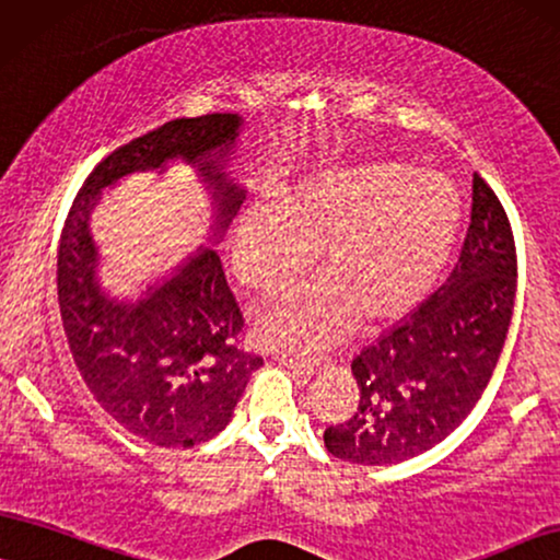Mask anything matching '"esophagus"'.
I'll list each match as a JSON object with an SVG mask.
<instances>
[{"instance_id": "obj_1", "label": "esophagus", "mask_w": 560, "mask_h": 560, "mask_svg": "<svg viewBox=\"0 0 560 560\" xmlns=\"http://www.w3.org/2000/svg\"><path fill=\"white\" fill-rule=\"evenodd\" d=\"M276 362L287 370H292L296 374H313L317 370V359H304V357H289V353H281L276 357Z\"/></svg>"}]
</instances>
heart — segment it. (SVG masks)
<instances>
[{"instance_id": "1", "label": "heart", "mask_w": 560, "mask_h": 560, "mask_svg": "<svg viewBox=\"0 0 560 560\" xmlns=\"http://www.w3.org/2000/svg\"><path fill=\"white\" fill-rule=\"evenodd\" d=\"M459 224L457 188L402 160L310 175L281 201L258 196L232 235L237 279L276 294L307 271L315 250L323 271L260 310L258 341L313 351L341 338L353 320L364 330L400 320L444 271Z\"/></svg>"}]
</instances>
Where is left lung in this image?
<instances>
[{
    "label": "left lung",
    "mask_w": 560,
    "mask_h": 560,
    "mask_svg": "<svg viewBox=\"0 0 560 560\" xmlns=\"http://www.w3.org/2000/svg\"><path fill=\"white\" fill-rule=\"evenodd\" d=\"M514 294L512 224L476 173L457 266L421 307L353 359L359 402L349 421L325 429L330 455L357 465H393L447 439L497 370Z\"/></svg>",
    "instance_id": "left-lung-1"
}]
</instances>
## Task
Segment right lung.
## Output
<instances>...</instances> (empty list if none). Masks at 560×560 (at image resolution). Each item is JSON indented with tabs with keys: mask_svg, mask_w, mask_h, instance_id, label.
<instances>
[{
	"mask_svg": "<svg viewBox=\"0 0 560 560\" xmlns=\"http://www.w3.org/2000/svg\"><path fill=\"white\" fill-rule=\"evenodd\" d=\"M240 129L237 113H211L175 118L118 147L88 175L61 230L56 289L77 370L105 413L158 447L217 436L264 359L237 349L245 320L217 250L198 247L137 302L113 300L97 281L90 214L103 188L183 160L211 190L217 243L245 198L224 173Z\"/></svg>",
	"mask_w": 560,
	"mask_h": 560,
	"instance_id": "obj_1",
	"label": "right lung"
}]
</instances>
